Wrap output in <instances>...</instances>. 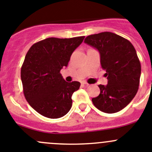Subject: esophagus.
<instances>
[{
	"mask_svg": "<svg viewBox=\"0 0 152 152\" xmlns=\"http://www.w3.org/2000/svg\"><path fill=\"white\" fill-rule=\"evenodd\" d=\"M88 86H89V85L87 83H85V82L82 83V86H83V88H87Z\"/></svg>",
	"mask_w": 152,
	"mask_h": 152,
	"instance_id": "esophagus-1",
	"label": "esophagus"
}]
</instances>
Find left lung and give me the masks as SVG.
<instances>
[{
  "mask_svg": "<svg viewBox=\"0 0 152 152\" xmlns=\"http://www.w3.org/2000/svg\"><path fill=\"white\" fill-rule=\"evenodd\" d=\"M84 42L99 51L108 79L106 86H98L100 93L92 98L94 105L103 113L119 112L130 103L139 89L141 64L135 48L125 38L107 31L89 35Z\"/></svg>",
  "mask_w": 152,
  "mask_h": 152,
  "instance_id": "obj_1",
  "label": "left lung"
}]
</instances>
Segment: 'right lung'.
<instances>
[{"label":"right lung","instance_id":"add662e5","mask_svg":"<svg viewBox=\"0 0 152 152\" xmlns=\"http://www.w3.org/2000/svg\"><path fill=\"white\" fill-rule=\"evenodd\" d=\"M85 37H49L36 42L25 55L21 79L25 99L38 113L49 118L63 117L72 106V95L80 83H67L60 73Z\"/></svg>","mask_w":152,"mask_h":152}]
</instances>
